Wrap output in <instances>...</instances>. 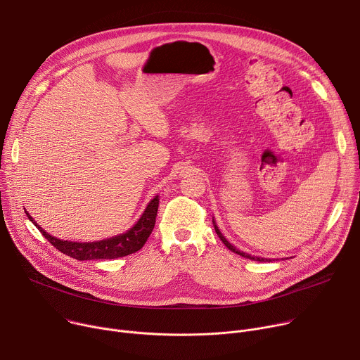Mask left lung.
<instances>
[{"label":"left lung","instance_id":"1","mask_svg":"<svg viewBox=\"0 0 360 360\" xmlns=\"http://www.w3.org/2000/svg\"><path fill=\"white\" fill-rule=\"evenodd\" d=\"M212 222H214V226H215V232H217V235L219 236V239L224 242V245L229 249V250H232V252H235V253H238V255H240V256H243V258H248V259H250V261H259V262H271V259H266V258H258V256H252V255H249V253H245V252H240L239 249H236L233 245H231L228 240H226V238L221 233V231L218 229V226H217V224H215V221L212 219Z\"/></svg>","mask_w":360,"mask_h":360}]
</instances>
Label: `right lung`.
Instances as JSON below:
<instances>
[{
	"instance_id": "add662e5",
	"label": "right lung",
	"mask_w": 360,
	"mask_h": 360,
	"mask_svg": "<svg viewBox=\"0 0 360 360\" xmlns=\"http://www.w3.org/2000/svg\"><path fill=\"white\" fill-rule=\"evenodd\" d=\"M158 205H160V198L157 195L148 203L143 214L129 231H127L125 233L112 236L110 239L96 240V242H71V240L57 239L56 236H51L49 233H46L39 225H37L34 218H31V215L27 211L25 212L28 219L39 229V232L49 240V243H53L60 252L71 256V258L78 261L117 259L139 250L145 245L153 226H155Z\"/></svg>"
}]
</instances>
